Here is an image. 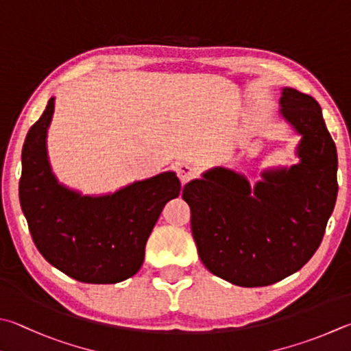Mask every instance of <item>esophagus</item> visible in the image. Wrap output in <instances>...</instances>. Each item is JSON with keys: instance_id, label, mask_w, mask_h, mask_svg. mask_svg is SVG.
I'll list each match as a JSON object with an SVG mask.
<instances>
[{"instance_id": "1", "label": "esophagus", "mask_w": 351, "mask_h": 351, "mask_svg": "<svg viewBox=\"0 0 351 351\" xmlns=\"http://www.w3.org/2000/svg\"><path fill=\"white\" fill-rule=\"evenodd\" d=\"M176 173H178V178H180V181L182 184H186L195 176V169L192 167V165H189L186 162H181V164H178Z\"/></svg>"}]
</instances>
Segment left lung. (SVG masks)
I'll return each instance as SVG.
<instances>
[{
	"instance_id": "obj_1",
	"label": "left lung",
	"mask_w": 351,
	"mask_h": 351,
	"mask_svg": "<svg viewBox=\"0 0 351 351\" xmlns=\"http://www.w3.org/2000/svg\"><path fill=\"white\" fill-rule=\"evenodd\" d=\"M281 113L301 133L299 164L264 171L253 192L244 175L215 167L182 189L202 264L239 287L290 276L319 247L337 196V154L315 98L282 88Z\"/></svg>"
}]
</instances>
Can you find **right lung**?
Segmentation results:
<instances>
[{"label": "right lung", "instance_id": "right-lung-1", "mask_svg": "<svg viewBox=\"0 0 351 351\" xmlns=\"http://www.w3.org/2000/svg\"><path fill=\"white\" fill-rule=\"evenodd\" d=\"M55 98L23 145L20 202L35 245L56 269L80 282L114 284L141 269L165 204L181 192L173 171L136 181L112 195L82 196L56 181L46 149Z\"/></svg>", "mask_w": 351, "mask_h": 351}]
</instances>
